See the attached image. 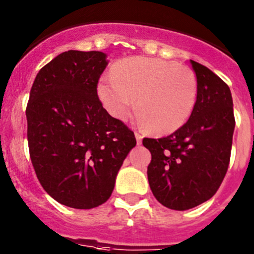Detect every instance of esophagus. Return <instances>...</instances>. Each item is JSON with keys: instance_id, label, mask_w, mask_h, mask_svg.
I'll return each mask as SVG.
<instances>
[{"instance_id": "34e87169", "label": "esophagus", "mask_w": 254, "mask_h": 254, "mask_svg": "<svg viewBox=\"0 0 254 254\" xmlns=\"http://www.w3.org/2000/svg\"><path fill=\"white\" fill-rule=\"evenodd\" d=\"M134 137H136V141H137V145H141V143H142V134H139L138 132H136V133H134Z\"/></svg>"}]
</instances>
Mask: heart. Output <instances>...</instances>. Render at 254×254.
Here are the masks:
<instances>
[{
	"instance_id": "heart-1",
	"label": "heart",
	"mask_w": 254,
	"mask_h": 254,
	"mask_svg": "<svg viewBox=\"0 0 254 254\" xmlns=\"http://www.w3.org/2000/svg\"><path fill=\"white\" fill-rule=\"evenodd\" d=\"M197 84L186 66L161 59L136 57L118 62L112 76H103L98 97L112 117L125 120L133 108L138 123L155 134L183 127L196 103Z\"/></svg>"
}]
</instances>
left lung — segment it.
Returning a JSON list of instances; mask_svg holds the SVG:
<instances>
[{"label":"left lung","instance_id":"8db88e82","mask_svg":"<svg viewBox=\"0 0 254 254\" xmlns=\"http://www.w3.org/2000/svg\"><path fill=\"white\" fill-rule=\"evenodd\" d=\"M197 94L189 121L167 137L143 138L151 152L147 178L159 203L188 210L210 199L227 174L236 127L229 87L190 60Z\"/></svg>","mask_w":254,"mask_h":254}]
</instances>
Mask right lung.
<instances>
[{
    "label": "right lung",
    "instance_id": "1",
    "mask_svg": "<svg viewBox=\"0 0 254 254\" xmlns=\"http://www.w3.org/2000/svg\"><path fill=\"white\" fill-rule=\"evenodd\" d=\"M108 65L102 51L69 50L44 66L26 108L30 157L44 190L58 203L92 209L106 203L134 134L109 116L97 94Z\"/></svg>",
    "mask_w": 254,
    "mask_h": 254
}]
</instances>
